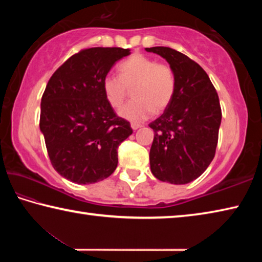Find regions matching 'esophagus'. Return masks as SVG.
Masks as SVG:
<instances>
[{"instance_id":"1","label":"esophagus","mask_w":262,"mask_h":262,"mask_svg":"<svg viewBox=\"0 0 262 262\" xmlns=\"http://www.w3.org/2000/svg\"><path fill=\"white\" fill-rule=\"evenodd\" d=\"M141 127H142L141 123H136V122H133V123H132V128H133V129H134V130L139 129V128H141Z\"/></svg>"}]
</instances>
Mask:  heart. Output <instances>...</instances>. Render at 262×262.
<instances>
[{"mask_svg": "<svg viewBox=\"0 0 262 262\" xmlns=\"http://www.w3.org/2000/svg\"><path fill=\"white\" fill-rule=\"evenodd\" d=\"M119 76L107 74L101 88L106 100L114 108L125 103L129 89L134 99L120 110L127 120L139 122L157 112L166 110L176 95V75L170 64L157 62L152 57L134 54L118 66Z\"/></svg>", "mask_w": 262, "mask_h": 262, "instance_id": "heart-1", "label": "heart"}]
</instances>
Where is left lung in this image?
I'll list each match as a JSON object with an SVG mask.
<instances>
[{
    "label": "left lung",
    "mask_w": 262,
    "mask_h": 262,
    "mask_svg": "<svg viewBox=\"0 0 262 262\" xmlns=\"http://www.w3.org/2000/svg\"><path fill=\"white\" fill-rule=\"evenodd\" d=\"M164 57L176 75V95L154 129L150 168L158 180L188 184L207 170L215 157L222 110L207 73L187 55L170 47L145 48Z\"/></svg>",
    "instance_id": "obj_1"
}]
</instances>
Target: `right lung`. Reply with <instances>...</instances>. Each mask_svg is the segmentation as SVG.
<instances>
[{
    "mask_svg": "<svg viewBox=\"0 0 262 262\" xmlns=\"http://www.w3.org/2000/svg\"><path fill=\"white\" fill-rule=\"evenodd\" d=\"M129 50L84 48L62 63L41 97L40 130L56 172L79 185L101 181L118 165V148L132 135L129 121L114 112L103 77Z\"/></svg>",
    "mask_w": 262,
    "mask_h": 262,
    "instance_id": "add662e5",
    "label": "right lung"
}]
</instances>
